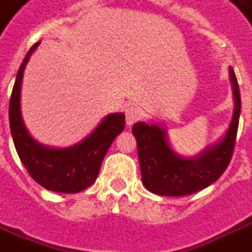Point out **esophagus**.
<instances>
[{
    "mask_svg": "<svg viewBox=\"0 0 252 252\" xmlns=\"http://www.w3.org/2000/svg\"><path fill=\"white\" fill-rule=\"evenodd\" d=\"M141 118V109L137 105H131L126 108V123L127 126H131Z\"/></svg>",
    "mask_w": 252,
    "mask_h": 252,
    "instance_id": "34e87169",
    "label": "esophagus"
}]
</instances>
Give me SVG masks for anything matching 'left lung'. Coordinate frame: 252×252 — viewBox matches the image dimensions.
<instances>
[{
	"label": "left lung",
	"mask_w": 252,
	"mask_h": 252,
	"mask_svg": "<svg viewBox=\"0 0 252 252\" xmlns=\"http://www.w3.org/2000/svg\"><path fill=\"white\" fill-rule=\"evenodd\" d=\"M229 75L234 98L230 125L222 138L198 155L186 158L175 153L166 129L159 123H134L131 131L137 141L143 185L148 191L168 197L197 193L217 182L226 170L232 159L241 111L239 83L232 67H229Z\"/></svg>",
	"instance_id": "obj_1"
}]
</instances>
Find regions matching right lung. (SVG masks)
<instances>
[{
  "mask_svg": "<svg viewBox=\"0 0 252 252\" xmlns=\"http://www.w3.org/2000/svg\"><path fill=\"white\" fill-rule=\"evenodd\" d=\"M38 44L35 43L26 54L12 90L9 126L13 144L29 175L38 185L55 193H80L95 182L108 148L125 129V114L106 115L87 137L75 146L55 148L34 140L22 118L20 90L25 67Z\"/></svg>",
  "mask_w": 252,
  "mask_h": 252,
  "instance_id": "1",
  "label": "right lung"
}]
</instances>
